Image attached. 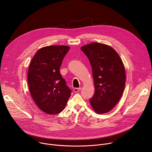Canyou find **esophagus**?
Here are the masks:
<instances>
[{"mask_svg":"<svg viewBox=\"0 0 152 152\" xmlns=\"http://www.w3.org/2000/svg\"><path fill=\"white\" fill-rule=\"evenodd\" d=\"M80 90V88H75L74 89H73V91L75 92H79V91Z\"/></svg>","mask_w":152,"mask_h":152,"instance_id":"esophagus-1","label":"esophagus"}]
</instances>
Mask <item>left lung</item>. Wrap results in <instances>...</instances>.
<instances>
[{
	"mask_svg": "<svg viewBox=\"0 0 152 152\" xmlns=\"http://www.w3.org/2000/svg\"><path fill=\"white\" fill-rule=\"evenodd\" d=\"M80 49L92 68L95 94L90 99L91 106L96 114L107 113L123 95L126 82L124 64L115 50L104 44L95 42Z\"/></svg>",
	"mask_w": 152,
	"mask_h": 152,
	"instance_id": "8db88e82",
	"label": "left lung"
}]
</instances>
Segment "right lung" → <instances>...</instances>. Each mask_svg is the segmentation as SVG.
Returning a JSON list of instances; mask_svg holds the SVG:
<instances>
[{
	"label": "right lung",
	"mask_w": 152,
	"mask_h": 152,
	"mask_svg": "<svg viewBox=\"0 0 152 152\" xmlns=\"http://www.w3.org/2000/svg\"><path fill=\"white\" fill-rule=\"evenodd\" d=\"M67 46H49L39 49L28 70V86L34 101L43 112L57 114L64 109L72 90L60 73Z\"/></svg>",
	"instance_id": "right-lung-1"
}]
</instances>
